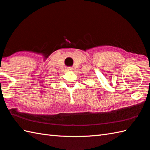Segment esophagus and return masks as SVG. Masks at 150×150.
<instances>
[{
	"label": "esophagus",
	"mask_w": 150,
	"mask_h": 150,
	"mask_svg": "<svg viewBox=\"0 0 150 150\" xmlns=\"http://www.w3.org/2000/svg\"><path fill=\"white\" fill-rule=\"evenodd\" d=\"M67 71H71V70H72V68L71 67H67Z\"/></svg>",
	"instance_id": "obj_1"
}]
</instances>
